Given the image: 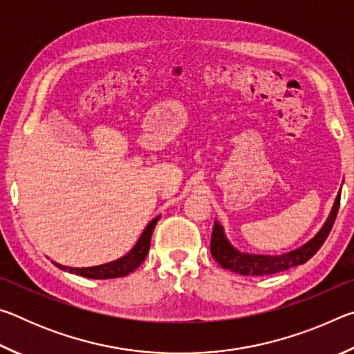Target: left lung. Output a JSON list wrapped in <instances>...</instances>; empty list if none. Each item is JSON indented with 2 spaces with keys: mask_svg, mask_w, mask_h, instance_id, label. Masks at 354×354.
I'll return each instance as SVG.
<instances>
[{
  "mask_svg": "<svg viewBox=\"0 0 354 354\" xmlns=\"http://www.w3.org/2000/svg\"><path fill=\"white\" fill-rule=\"evenodd\" d=\"M339 205L340 192L335 196L331 214H329V217L322 230L309 242L304 243L303 247L279 256L241 253V251L236 250L227 242L223 227H221L218 221H215L211 236V254L226 270L236 272L239 274H243V277H263V274H273L289 270L292 267L301 266V263L308 262L320 250L322 245L325 243L326 237L331 232L334 220L337 217Z\"/></svg>",
  "mask_w": 354,
  "mask_h": 354,
  "instance_id": "left-lung-1",
  "label": "left lung"
}]
</instances>
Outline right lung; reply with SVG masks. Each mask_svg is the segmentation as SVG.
<instances>
[{"label":"right lung","instance_id":"right-lung-1","mask_svg":"<svg viewBox=\"0 0 354 354\" xmlns=\"http://www.w3.org/2000/svg\"><path fill=\"white\" fill-rule=\"evenodd\" d=\"M159 217L153 218L149 223L147 225L145 231L142 232V236L137 243L134 245V248L129 251L128 254H124L123 257H120L117 261L103 263V266H97V267H82V268H73V267H65L61 266V263H56L59 268L62 270H67L70 273L80 274V277L84 278H91V279H111V278H122L127 277L131 272H134L140 263L145 261V257L148 254L149 250V243H151V234L156 223H158Z\"/></svg>","mask_w":354,"mask_h":354}]
</instances>
